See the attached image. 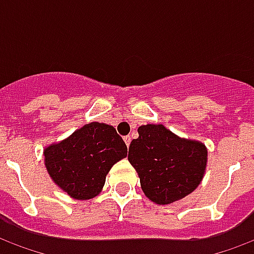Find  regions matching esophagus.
Wrapping results in <instances>:
<instances>
[{
  "label": "esophagus",
  "instance_id": "obj_1",
  "mask_svg": "<svg viewBox=\"0 0 254 254\" xmlns=\"http://www.w3.org/2000/svg\"><path fill=\"white\" fill-rule=\"evenodd\" d=\"M130 140H132L130 136H125V137H124V141H125V144H127V147H129V144H130Z\"/></svg>",
  "mask_w": 254,
  "mask_h": 254
}]
</instances>
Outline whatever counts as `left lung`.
Listing matches in <instances>:
<instances>
[{
  "mask_svg": "<svg viewBox=\"0 0 254 254\" xmlns=\"http://www.w3.org/2000/svg\"><path fill=\"white\" fill-rule=\"evenodd\" d=\"M137 132L127 159L137 171L144 194L159 205L190 194L205 174L207 147L177 136L162 124L141 125Z\"/></svg>",
  "mask_w": 254,
  "mask_h": 254,
  "instance_id": "8db88e82",
  "label": "left lung"
}]
</instances>
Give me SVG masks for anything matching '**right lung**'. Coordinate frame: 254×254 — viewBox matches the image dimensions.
Masks as SVG:
<instances>
[{
	"mask_svg": "<svg viewBox=\"0 0 254 254\" xmlns=\"http://www.w3.org/2000/svg\"><path fill=\"white\" fill-rule=\"evenodd\" d=\"M127 155V144L114 127L100 122L85 124L43 149L50 178L74 200L98 196L111 167Z\"/></svg>",
	"mask_w": 254,
	"mask_h": 254,
	"instance_id": "1",
	"label": "right lung"
}]
</instances>
